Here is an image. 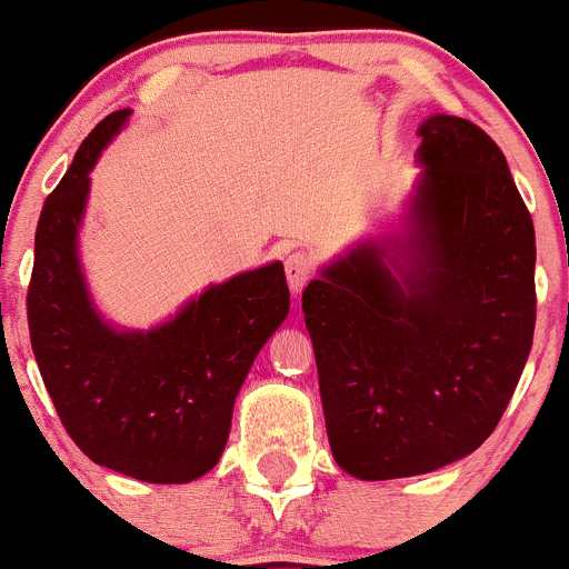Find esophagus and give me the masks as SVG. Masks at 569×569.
Returning a JSON list of instances; mask_svg holds the SVG:
<instances>
[{
	"label": "esophagus",
	"mask_w": 569,
	"mask_h": 569,
	"mask_svg": "<svg viewBox=\"0 0 569 569\" xmlns=\"http://www.w3.org/2000/svg\"><path fill=\"white\" fill-rule=\"evenodd\" d=\"M284 271H287V282H290V290L301 292L303 284L312 279L315 273V257L309 254V251H292L290 257L284 260Z\"/></svg>",
	"instance_id": "1"
}]
</instances>
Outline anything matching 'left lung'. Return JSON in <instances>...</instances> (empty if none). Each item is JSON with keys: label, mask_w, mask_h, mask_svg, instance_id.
<instances>
[{"label": "left lung", "mask_w": 569, "mask_h": 569, "mask_svg": "<svg viewBox=\"0 0 569 569\" xmlns=\"http://www.w3.org/2000/svg\"><path fill=\"white\" fill-rule=\"evenodd\" d=\"M403 240L359 243L301 296L337 465L431 473L495 431L537 323L533 221L503 151L468 118L418 129Z\"/></svg>", "instance_id": "obj_1"}]
</instances>
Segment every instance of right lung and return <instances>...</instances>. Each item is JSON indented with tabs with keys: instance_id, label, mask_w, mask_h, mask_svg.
Here are the masks:
<instances>
[{
	"instance_id": "1",
	"label": "right lung",
	"mask_w": 569,
	"mask_h": 569,
	"mask_svg": "<svg viewBox=\"0 0 569 569\" xmlns=\"http://www.w3.org/2000/svg\"><path fill=\"white\" fill-rule=\"evenodd\" d=\"M132 110L82 140L43 201L27 323L43 385L88 459L149 483H184L221 459L251 362L290 309L282 262L212 284L151 331H118L93 309L77 257L91 168Z\"/></svg>"
}]
</instances>
